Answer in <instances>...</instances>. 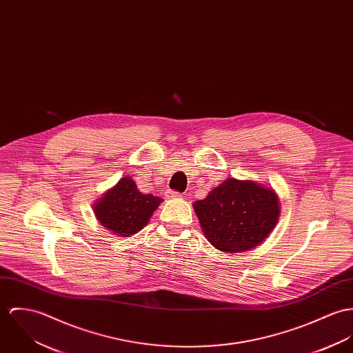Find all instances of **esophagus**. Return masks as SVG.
<instances>
[{"label":"esophagus","instance_id":"1","mask_svg":"<svg viewBox=\"0 0 353 353\" xmlns=\"http://www.w3.org/2000/svg\"><path fill=\"white\" fill-rule=\"evenodd\" d=\"M181 194L180 192H174V191H168L166 192V197L168 199H180L181 197Z\"/></svg>","mask_w":353,"mask_h":353}]
</instances>
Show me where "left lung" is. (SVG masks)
Masks as SVG:
<instances>
[{"label":"left lung","instance_id":"obj_1","mask_svg":"<svg viewBox=\"0 0 353 353\" xmlns=\"http://www.w3.org/2000/svg\"><path fill=\"white\" fill-rule=\"evenodd\" d=\"M194 210L215 249L242 253L272 233L280 216V201L272 187L229 177L203 200H196Z\"/></svg>","mask_w":353,"mask_h":353}]
</instances>
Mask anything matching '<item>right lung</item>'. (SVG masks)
I'll use <instances>...</instances> for the list:
<instances>
[{"instance_id": "right-lung-1", "label": "right lung", "mask_w": 353, "mask_h": 353, "mask_svg": "<svg viewBox=\"0 0 353 353\" xmlns=\"http://www.w3.org/2000/svg\"><path fill=\"white\" fill-rule=\"evenodd\" d=\"M163 199L139 192L135 181L124 176L93 204L97 221L118 236H131L150 221Z\"/></svg>"}]
</instances>
